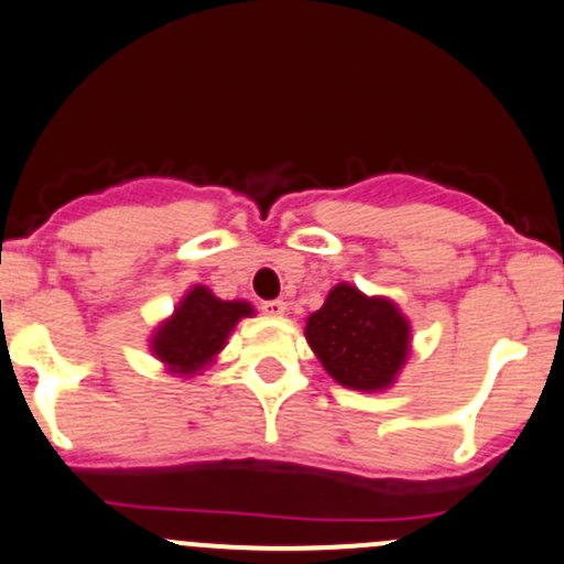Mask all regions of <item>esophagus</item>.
Instances as JSON below:
<instances>
[{
  "label": "esophagus",
  "mask_w": 564,
  "mask_h": 564,
  "mask_svg": "<svg viewBox=\"0 0 564 564\" xmlns=\"http://www.w3.org/2000/svg\"><path fill=\"white\" fill-rule=\"evenodd\" d=\"M261 311H264L267 316H283L286 314V303H283V300H264V303H261Z\"/></svg>",
  "instance_id": "obj_1"
}]
</instances>
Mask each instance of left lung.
<instances>
[{
  "instance_id": "left-lung-1",
  "label": "left lung",
  "mask_w": 564,
  "mask_h": 564,
  "mask_svg": "<svg viewBox=\"0 0 564 564\" xmlns=\"http://www.w3.org/2000/svg\"><path fill=\"white\" fill-rule=\"evenodd\" d=\"M305 338L335 382L373 392L390 388L406 360L409 324L390 300L340 283L311 314Z\"/></svg>"
}]
</instances>
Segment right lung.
Instances as JSON below:
<instances>
[{"label":"right lung","mask_w":564,"mask_h":564,"mask_svg":"<svg viewBox=\"0 0 564 564\" xmlns=\"http://www.w3.org/2000/svg\"><path fill=\"white\" fill-rule=\"evenodd\" d=\"M250 314L253 308L248 303H224L209 289L196 286L158 329L152 351L169 362L174 373H196L224 349L231 327Z\"/></svg>","instance_id":"obj_1"}]
</instances>
